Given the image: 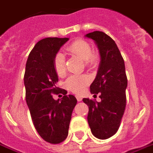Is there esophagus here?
Listing matches in <instances>:
<instances>
[{"instance_id":"esophagus-1","label":"esophagus","mask_w":153,"mask_h":153,"mask_svg":"<svg viewBox=\"0 0 153 153\" xmlns=\"http://www.w3.org/2000/svg\"><path fill=\"white\" fill-rule=\"evenodd\" d=\"M76 99H77V100L79 101V102L82 101V98L81 95H76Z\"/></svg>"}]
</instances>
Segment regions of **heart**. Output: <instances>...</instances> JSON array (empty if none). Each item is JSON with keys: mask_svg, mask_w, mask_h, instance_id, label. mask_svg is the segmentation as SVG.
I'll return each mask as SVG.
<instances>
[{"mask_svg": "<svg viewBox=\"0 0 153 153\" xmlns=\"http://www.w3.org/2000/svg\"><path fill=\"white\" fill-rule=\"evenodd\" d=\"M66 51L74 55H76L86 62V65L92 66L97 62V55L92 51L89 43L82 39L74 41L67 45ZM53 66L56 73L59 76H63L66 74V58L63 53L56 54L53 61ZM91 79L87 75H72L66 80L65 86L69 91L74 93H81L90 83Z\"/></svg>", "mask_w": 153, "mask_h": 153, "instance_id": "1", "label": "heart"}]
</instances>
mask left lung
<instances>
[{
	"label": "left lung",
	"mask_w": 153,
	"mask_h": 153,
	"mask_svg": "<svg viewBox=\"0 0 153 153\" xmlns=\"http://www.w3.org/2000/svg\"><path fill=\"white\" fill-rule=\"evenodd\" d=\"M86 37L95 41L100 54V63L95 80L90 86L91 94H100V102L84 98L88 106L87 121L92 134L106 140L115 135L120 125L126 107L128 79L124 61L115 41L101 31Z\"/></svg>",
	"instance_id": "8db88e82"
}]
</instances>
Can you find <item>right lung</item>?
<instances>
[{
	"label": "right lung",
	"instance_id": "1",
	"mask_svg": "<svg viewBox=\"0 0 153 153\" xmlns=\"http://www.w3.org/2000/svg\"><path fill=\"white\" fill-rule=\"evenodd\" d=\"M68 38H46L34 45L25 65V100L35 129L51 144H59L68 136L72 111L77 103L74 95L56 87L58 74L53 66L56 54ZM64 94L61 100L53 94Z\"/></svg>",
	"mask_w": 153,
	"mask_h": 153
}]
</instances>
